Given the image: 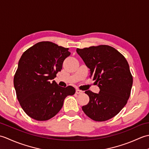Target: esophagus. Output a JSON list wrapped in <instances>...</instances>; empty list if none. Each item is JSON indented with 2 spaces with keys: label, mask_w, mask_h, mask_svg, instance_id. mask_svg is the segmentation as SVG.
Returning a JSON list of instances; mask_svg holds the SVG:
<instances>
[{
  "label": "esophagus",
  "mask_w": 149,
  "mask_h": 149,
  "mask_svg": "<svg viewBox=\"0 0 149 149\" xmlns=\"http://www.w3.org/2000/svg\"><path fill=\"white\" fill-rule=\"evenodd\" d=\"M75 93H76L77 94H79V93H83V91H81V90H79V89H77V90H76V91H75Z\"/></svg>",
  "instance_id": "obj_1"
}]
</instances>
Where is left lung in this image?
Instances as JSON below:
<instances>
[{"label": "left lung", "mask_w": 149, "mask_h": 149, "mask_svg": "<svg viewBox=\"0 0 149 149\" xmlns=\"http://www.w3.org/2000/svg\"><path fill=\"white\" fill-rule=\"evenodd\" d=\"M76 51L90 69V77L100 88L99 93L85 91L90 101L82 109L95 121L111 119L122 109L130 97L133 79L127 60L106 45L77 49Z\"/></svg>", "instance_id": "obj_1"}]
</instances>
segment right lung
I'll use <instances>...</instances> for the list:
<instances>
[{"label": "right lung", "mask_w": 149, "mask_h": 149, "mask_svg": "<svg viewBox=\"0 0 149 149\" xmlns=\"http://www.w3.org/2000/svg\"><path fill=\"white\" fill-rule=\"evenodd\" d=\"M68 49L50 42H41L22 55L13 83L18 102L31 118L38 121L50 119L61 109L65 98L75 93L71 86L63 88L55 81L50 82L70 55Z\"/></svg>", "instance_id": "1"}]
</instances>
